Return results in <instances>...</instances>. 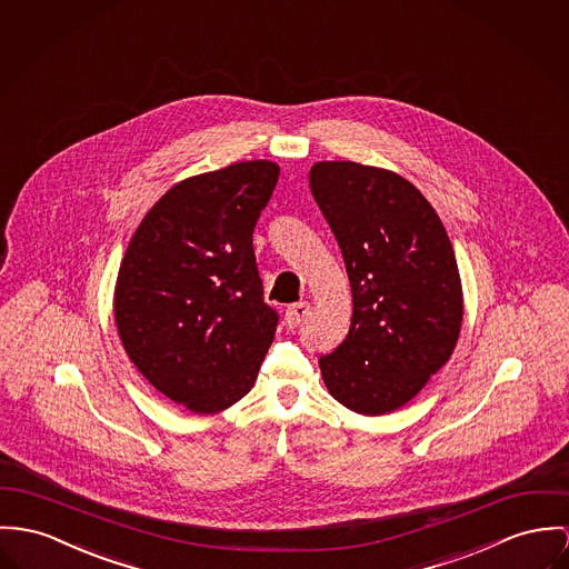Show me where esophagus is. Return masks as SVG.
Returning a JSON list of instances; mask_svg holds the SVG:
<instances>
[{"mask_svg": "<svg viewBox=\"0 0 569 569\" xmlns=\"http://www.w3.org/2000/svg\"><path fill=\"white\" fill-rule=\"evenodd\" d=\"M307 313H309V306H307V303H297V306L288 307V309H286V325H288L290 329L299 327V325L306 320Z\"/></svg>", "mask_w": 569, "mask_h": 569, "instance_id": "obj_1", "label": "esophagus"}]
</instances>
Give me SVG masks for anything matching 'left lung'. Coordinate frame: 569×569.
<instances>
[{"label": "left lung", "mask_w": 569, "mask_h": 569, "mask_svg": "<svg viewBox=\"0 0 569 569\" xmlns=\"http://www.w3.org/2000/svg\"><path fill=\"white\" fill-rule=\"evenodd\" d=\"M309 188L342 249L352 295L345 342L318 361L325 386L355 413H392L422 392L461 333L450 238L425 194L388 169L316 162Z\"/></svg>", "instance_id": "8db88e82"}]
</instances>
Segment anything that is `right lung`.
Segmentation results:
<instances>
[{
  "label": "right lung",
  "instance_id": "right-lung-1",
  "mask_svg": "<svg viewBox=\"0 0 569 569\" xmlns=\"http://www.w3.org/2000/svg\"><path fill=\"white\" fill-rule=\"evenodd\" d=\"M279 179L270 160L236 162L171 186L131 236L114 322L138 372L210 416L251 392L277 313L263 303L253 229Z\"/></svg>",
  "mask_w": 569,
  "mask_h": 569
}]
</instances>
